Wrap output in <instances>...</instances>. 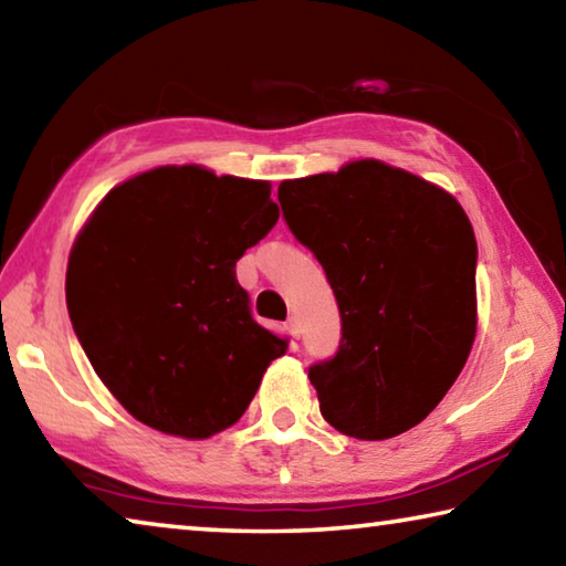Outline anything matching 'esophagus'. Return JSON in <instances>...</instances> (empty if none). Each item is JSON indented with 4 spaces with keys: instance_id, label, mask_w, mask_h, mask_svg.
<instances>
[{
    "instance_id": "34e87169",
    "label": "esophagus",
    "mask_w": 566,
    "mask_h": 566,
    "mask_svg": "<svg viewBox=\"0 0 566 566\" xmlns=\"http://www.w3.org/2000/svg\"><path fill=\"white\" fill-rule=\"evenodd\" d=\"M286 332H290V337H292V339H300V334H302L300 319H296V317H290V319H286Z\"/></svg>"
}]
</instances>
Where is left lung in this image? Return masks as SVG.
Returning <instances> with one entry per match:
<instances>
[{
	"mask_svg": "<svg viewBox=\"0 0 566 566\" xmlns=\"http://www.w3.org/2000/svg\"><path fill=\"white\" fill-rule=\"evenodd\" d=\"M276 197L339 304V349L310 367L322 417L369 442L417 427L476 334V239L464 209L379 159L286 179Z\"/></svg>",
	"mask_w": 566,
	"mask_h": 566,
	"instance_id": "8db88e82",
	"label": "left lung"
}]
</instances>
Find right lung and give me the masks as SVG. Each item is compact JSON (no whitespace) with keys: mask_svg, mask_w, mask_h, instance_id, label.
I'll use <instances>...</instances> for the list:
<instances>
[{"mask_svg":"<svg viewBox=\"0 0 566 566\" xmlns=\"http://www.w3.org/2000/svg\"><path fill=\"white\" fill-rule=\"evenodd\" d=\"M270 181L157 167L114 187L76 234L66 310L134 419L207 439L232 427L286 352L249 310L237 260L280 219Z\"/></svg>","mask_w":566,"mask_h":566,"instance_id":"1","label":"right lung"}]
</instances>
